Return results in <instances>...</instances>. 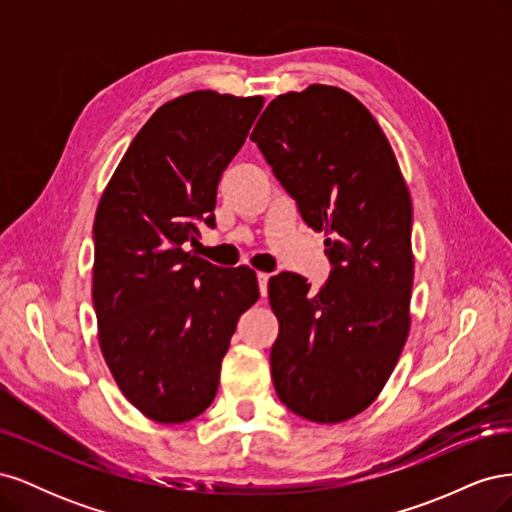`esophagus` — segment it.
Masks as SVG:
<instances>
[{"label": "esophagus", "mask_w": 512, "mask_h": 512, "mask_svg": "<svg viewBox=\"0 0 512 512\" xmlns=\"http://www.w3.org/2000/svg\"><path fill=\"white\" fill-rule=\"evenodd\" d=\"M258 288H260V297L267 299L269 294V273H258Z\"/></svg>", "instance_id": "1"}]
</instances>
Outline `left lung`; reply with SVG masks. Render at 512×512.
I'll return each mask as SVG.
<instances>
[{
	"mask_svg": "<svg viewBox=\"0 0 512 512\" xmlns=\"http://www.w3.org/2000/svg\"><path fill=\"white\" fill-rule=\"evenodd\" d=\"M250 138L333 262L318 292L297 273L269 280L275 393L307 421H348L374 404L410 333V190L389 138L346 89L286 91Z\"/></svg>",
	"mask_w": 512,
	"mask_h": 512,
	"instance_id": "left-lung-1",
	"label": "left lung"
}]
</instances>
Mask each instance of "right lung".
<instances>
[{
	"label": "right lung",
	"mask_w": 512,
	"mask_h": 512,
	"mask_svg": "<svg viewBox=\"0 0 512 512\" xmlns=\"http://www.w3.org/2000/svg\"><path fill=\"white\" fill-rule=\"evenodd\" d=\"M265 98L198 89L138 130L94 220V307L104 361L130 404L185 423L218 393L237 320L258 297L250 267L222 269L183 250L213 226L218 185Z\"/></svg>",
	"instance_id": "right-lung-1"
}]
</instances>
